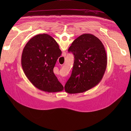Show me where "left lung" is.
Returning a JSON list of instances; mask_svg holds the SVG:
<instances>
[{"instance_id": "left-lung-1", "label": "left lung", "mask_w": 131, "mask_h": 131, "mask_svg": "<svg viewBox=\"0 0 131 131\" xmlns=\"http://www.w3.org/2000/svg\"><path fill=\"white\" fill-rule=\"evenodd\" d=\"M74 55L72 75L64 86L70 94L83 93L97 86L105 73L107 57L104 46L97 37L84 34L68 49Z\"/></svg>"}]
</instances>
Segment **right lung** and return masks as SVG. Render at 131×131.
Wrapping results in <instances>:
<instances>
[{"mask_svg":"<svg viewBox=\"0 0 131 131\" xmlns=\"http://www.w3.org/2000/svg\"><path fill=\"white\" fill-rule=\"evenodd\" d=\"M62 52L54 39L47 34H38L25 45L21 65L26 77L35 88L47 92L63 90L53 73V68Z\"/></svg>","mask_w":131,"mask_h":131,"instance_id":"add662e5","label":"right lung"}]
</instances>
